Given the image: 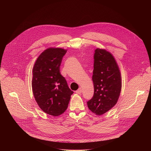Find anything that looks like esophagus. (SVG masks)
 Masks as SVG:
<instances>
[{"label":"esophagus","instance_id":"esophagus-1","mask_svg":"<svg viewBox=\"0 0 151 151\" xmlns=\"http://www.w3.org/2000/svg\"><path fill=\"white\" fill-rule=\"evenodd\" d=\"M76 93L77 94H80L81 92H82V89L81 88H80L78 89H77L76 91Z\"/></svg>","mask_w":151,"mask_h":151}]
</instances>
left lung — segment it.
Masks as SVG:
<instances>
[{
  "mask_svg": "<svg viewBox=\"0 0 151 151\" xmlns=\"http://www.w3.org/2000/svg\"><path fill=\"white\" fill-rule=\"evenodd\" d=\"M92 81L94 94L87 105L92 112L101 116L115 106L122 89L119 65L106 49L97 48L95 50Z\"/></svg>",
  "mask_w": 151,
  "mask_h": 151,
  "instance_id": "left-lung-1",
  "label": "left lung"
}]
</instances>
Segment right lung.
Returning a JSON list of instances; mask_svg holds the SVG:
<instances>
[{"label":"right lung","instance_id":"obj_1","mask_svg":"<svg viewBox=\"0 0 151 151\" xmlns=\"http://www.w3.org/2000/svg\"><path fill=\"white\" fill-rule=\"evenodd\" d=\"M67 50L49 47L37 58L32 69V88L40 108L56 117L67 109L73 93L60 71V66Z\"/></svg>","mask_w":151,"mask_h":151}]
</instances>
